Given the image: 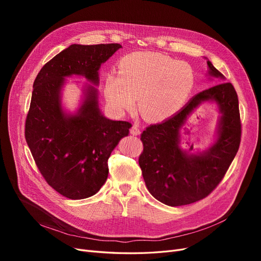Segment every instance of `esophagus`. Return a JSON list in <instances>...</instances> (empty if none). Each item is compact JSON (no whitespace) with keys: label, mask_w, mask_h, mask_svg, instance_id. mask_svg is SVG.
Listing matches in <instances>:
<instances>
[{"label":"esophagus","mask_w":261,"mask_h":261,"mask_svg":"<svg viewBox=\"0 0 261 261\" xmlns=\"http://www.w3.org/2000/svg\"><path fill=\"white\" fill-rule=\"evenodd\" d=\"M130 133L132 134V135H140L141 134V130H140V128H139V126L138 125H134L131 127V129H130Z\"/></svg>","instance_id":"34e87169"}]
</instances>
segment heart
Masks as SVG:
<instances>
[{
	"label": "heart",
	"instance_id": "1",
	"mask_svg": "<svg viewBox=\"0 0 261 261\" xmlns=\"http://www.w3.org/2000/svg\"><path fill=\"white\" fill-rule=\"evenodd\" d=\"M195 87L191 66L160 53L128 55L118 64V72L109 73L105 96L116 114L134 109L151 121L165 120L184 107Z\"/></svg>",
	"mask_w": 261,
	"mask_h": 261
}]
</instances>
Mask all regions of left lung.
<instances>
[{"instance_id": "obj_1", "label": "left lung", "mask_w": 261, "mask_h": 261, "mask_svg": "<svg viewBox=\"0 0 261 261\" xmlns=\"http://www.w3.org/2000/svg\"><path fill=\"white\" fill-rule=\"evenodd\" d=\"M208 76H224L207 60ZM203 102L215 103L221 112L214 144L200 153L180 148L179 130L187 117ZM139 163L146 186L156 200L182 206L207 197L221 182L236 156L241 140L237 93L230 82H220L195 95L179 112L143 131Z\"/></svg>"}]
</instances>
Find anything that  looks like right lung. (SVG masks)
Returning <instances> with one entry per match:
<instances>
[{
    "instance_id": "obj_1",
    "label": "right lung",
    "mask_w": 261,
    "mask_h": 261,
    "mask_svg": "<svg viewBox=\"0 0 261 261\" xmlns=\"http://www.w3.org/2000/svg\"><path fill=\"white\" fill-rule=\"evenodd\" d=\"M120 44H72L38 73L25 122V139L36 165L60 195L80 200L95 195L106 183L108 160L131 123L105 117L98 105L99 68ZM86 76L88 85L76 114L63 110L65 78Z\"/></svg>"
}]
</instances>
